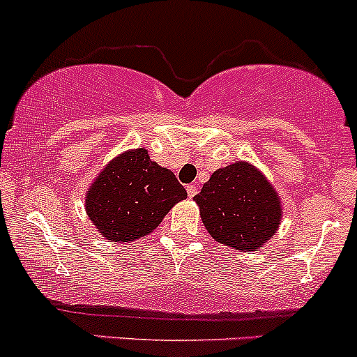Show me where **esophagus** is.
I'll list each match as a JSON object with an SVG mask.
<instances>
[{
	"instance_id": "34e87169",
	"label": "esophagus",
	"mask_w": 357,
	"mask_h": 357,
	"mask_svg": "<svg viewBox=\"0 0 357 357\" xmlns=\"http://www.w3.org/2000/svg\"><path fill=\"white\" fill-rule=\"evenodd\" d=\"M186 192H188L190 199H193V197H195L197 193H199V186H197V185H188V186H186Z\"/></svg>"
}]
</instances>
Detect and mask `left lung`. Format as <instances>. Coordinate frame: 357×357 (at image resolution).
<instances>
[{
  "label": "left lung",
  "mask_w": 357,
  "mask_h": 357,
  "mask_svg": "<svg viewBox=\"0 0 357 357\" xmlns=\"http://www.w3.org/2000/svg\"><path fill=\"white\" fill-rule=\"evenodd\" d=\"M193 200L208 235L240 252L264 247L283 218L275 186L255 165L243 160L212 172Z\"/></svg>",
  "instance_id": "8db88e82"
}]
</instances>
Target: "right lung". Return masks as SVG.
Wrapping results in <instances>:
<instances>
[{
	"instance_id": "right-lung-1",
	"label": "right lung",
	"mask_w": 357,
	"mask_h": 357,
	"mask_svg": "<svg viewBox=\"0 0 357 357\" xmlns=\"http://www.w3.org/2000/svg\"><path fill=\"white\" fill-rule=\"evenodd\" d=\"M186 190L146 149L119 153L100 171L86 192V214L105 240L131 243L150 235Z\"/></svg>"
}]
</instances>
